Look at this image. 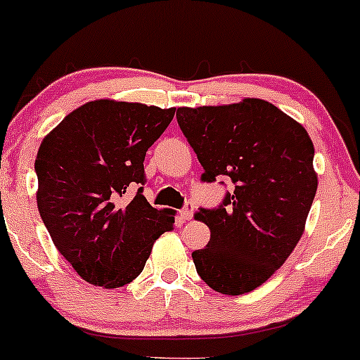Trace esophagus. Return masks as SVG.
I'll return each mask as SVG.
<instances>
[{
  "mask_svg": "<svg viewBox=\"0 0 360 360\" xmlns=\"http://www.w3.org/2000/svg\"><path fill=\"white\" fill-rule=\"evenodd\" d=\"M193 210H195V207H193L191 201H188V203L184 205L183 210H181V217H183L184 220H191V217H193Z\"/></svg>",
  "mask_w": 360,
  "mask_h": 360,
  "instance_id": "1",
  "label": "esophagus"
}]
</instances>
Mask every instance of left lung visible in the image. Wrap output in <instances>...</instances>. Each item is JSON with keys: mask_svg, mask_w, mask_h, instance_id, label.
I'll return each mask as SVG.
<instances>
[{"mask_svg": "<svg viewBox=\"0 0 360 360\" xmlns=\"http://www.w3.org/2000/svg\"><path fill=\"white\" fill-rule=\"evenodd\" d=\"M177 122L213 183L227 176L234 191L217 208H200L210 240L193 251L196 271L220 294L240 295L266 282L301 239L318 176L302 124L262 98L179 108Z\"/></svg>", "mask_w": 360, "mask_h": 360, "instance_id": "8db88e82", "label": "left lung"}]
</instances>
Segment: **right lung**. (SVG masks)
<instances>
[{
    "instance_id": "obj_1",
    "label": "right lung",
    "mask_w": 360,
    "mask_h": 360,
    "mask_svg": "<svg viewBox=\"0 0 360 360\" xmlns=\"http://www.w3.org/2000/svg\"><path fill=\"white\" fill-rule=\"evenodd\" d=\"M176 109L109 98L86 102L42 140L37 207L54 246L82 278L104 289L133 282L174 212L143 196L147 150ZM137 195L124 200L129 188Z\"/></svg>"
}]
</instances>
